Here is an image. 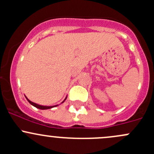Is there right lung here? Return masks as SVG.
I'll return each mask as SVG.
<instances>
[{
  "mask_svg": "<svg viewBox=\"0 0 154 154\" xmlns=\"http://www.w3.org/2000/svg\"><path fill=\"white\" fill-rule=\"evenodd\" d=\"M26 99H27L28 101H29V103H30L31 104V105H33V106H34L37 107V108H38V109H48L52 108V107L57 106H57H42V105H39V104H37V103H34V102H31V100H29V99L27 98V97H26ZM66 100V98L64 99V100Z\"/></svg>",
  "mask_w": 154,
  "mask_h": 154,
  "instance_id": "obj_1",
  "label": "right lung"
}]
</instances>
